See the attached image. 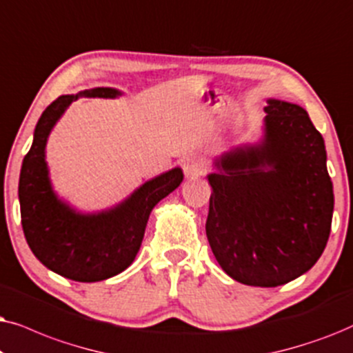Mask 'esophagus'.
<instances>
[{"label": "esophagus", "instance_id": "1", "mask_svg": "<svg viewBox=\"0 0 353 353\" xmlns=\"http://www.w3.org/2000/svg\"><path fill=\"white\" fill-rule=\"evenodd\" d=\"M184 172L189 179H195V177L203 176V174L206 172V164L203 159H200L196 157L187 158L184 161Z\"/></svg>", "mask_w": 353, "mask_h": 353}]
</instances>
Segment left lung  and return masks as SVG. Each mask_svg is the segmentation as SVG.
<instances>
[{"mask_svg":"<svg viewBox=\"0 0 353 353\" xmlns=\"http://www.w3.org/2000/svg\"><path fill=\"white\" fill-rule=\"evenodd\" d=\"M265 135L214 159L206 237L237 283L276 288L307 272L326 247L334 194L323 135L302 106L270 98Z\"/></svg>","mask_w":353,"mask_h":353,"instance_id":"left-lung-1","label":"left lung"}]
</instances>
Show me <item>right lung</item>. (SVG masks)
Here are the masks:
<instances>
[{
	"mask_svg": "<svg viewBox=\"0 0 353 353\" xmlns=\"http://www.w3.org/2000/svg\"><path fill=\"white\" fill-rule=\"evenodd\" d=\"M119 95L116 88L97 87L77 95H61L51 103L37 122L34 142L19 177L22 229L30 250L48 270L79 283L112 278L132 265L152 210L184 179L182 169L174 168L145 182L124 201L98 213H79L58 199L45 159L51 129L77 98Z\"/></svg>",
	"mask_w": 353,
	"mask_h": 353,
	"instance_id": "right-lung-1",
	"label": "right lung"
}]
</instances>
